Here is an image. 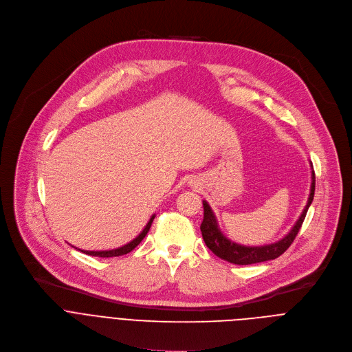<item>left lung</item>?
<instances>
[{"instance_id": "8db88e82", "label": "left lung", "mask_w": 352, "mask_h": 352, "mask_svg": "<svg viewBox=\"0 0 352 352\" xmlns=\"http://www.w3.org/2000/svg\"><path fill=\"white\" fill-rule=\"evenodd\" d=\"M314 169V166H311ZM315 196V170H311V184H310V194L306 203V207L303 208L299 219L295 222L292 229L287 233V235L274 243L270 245H263V246H243L239 243L232 242L228 239L223 233L221 232L217 218L208 206L206 200H203V207H204V219L201 222V233H203V239L207 245V248L219 258L226 260L233 264H239V265H246V264H254V263H261L267 260H274L280 257L294 242L296 238L298 232L303 223V219L306 217V212L314 201Z\"/></svg>"}]
</instances>
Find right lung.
I'll use <instances>...</instances> for the list:
<instances>
[{
    "label": "right lung",
    "instance_id": "1",
    "mask_svg": "<svg viewBox=\"0 0 352 352\" xmlns=\"http://www.w3.org/2000/svg\"><path fill=\"white\" fill-rule=\"evenodd\" d=\"M153 218H155V215H152V217H151V219L148 221L146 226L144 228V230L140 233V235H138L135 239H133L130 243H127V245H124V246H122V248H119V249H113V250H102V252H91V250H81V252H84L85 254H89V256H96V257H116V256H123V254H127V253H130L131 250H134V249L141 243V241L145 238V235H146L148 230H149V228H151V225H152Z\"/></svg>",
    "mask_w": 352,
    "mask_h": 352
}]
</instances>
